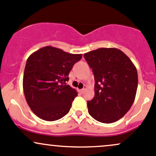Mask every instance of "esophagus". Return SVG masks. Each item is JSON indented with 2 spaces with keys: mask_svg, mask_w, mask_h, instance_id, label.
<instances>
[{
  "mask_svg": "<svg viewBox=\"0 0 156 156\" xmlns=\"http://www.w3.org/2000/svg\"><path fill=\"white\" fill-rule=\"evenodd\" d=\"M84 90H85V88H83V89H81V90H80V92H81V93H83V92H84Z\"/></svg>",
  "mask_w": 156,
  "mask_h": 156,
  "instance_id": "34e87169",
  "label": "esophagus"
}]
</instances>
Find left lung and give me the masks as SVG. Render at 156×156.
Returning a JSON list of instances; mask_svg holds the SVG:
<instances>
[{"label": "left lung", "instance_id": "obj_1", "mask_svg": "<svg viewBox=\"0 0 156 156\" xmlns=\"http://www.w3.org/2000/svg\"><path fill=\"white\" fill-rule=\"evenodd\" d=\"M95 78V96L88 112L105 124L117 121L129 111L138 87V73L131 60L116 48H100L84 54Z\"/></svg>", "mask_w": 156, "mask_h": 156}]
</instances>
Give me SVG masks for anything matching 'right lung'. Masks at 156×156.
Returning <instances> with one entry per match:
<instances>
[{
	"label": "right lung",
	"mask_w": 156,
	"mask_h": 156,
	"mask_svg": "<svg viewBox=\"0 0 156 156\" xmlns=\"http://www.w3.org/2000/svg\"><path fill=\"white\" fill-rule=\"evenodd\" d=\"M81 54L44 47L33 52L26 64L23 88L29 107L37 117L53 121L69 112L78 92L69 85V73Z\"/></svg>",
	"instance_id": "right-lung-1"
}]
</instances>
